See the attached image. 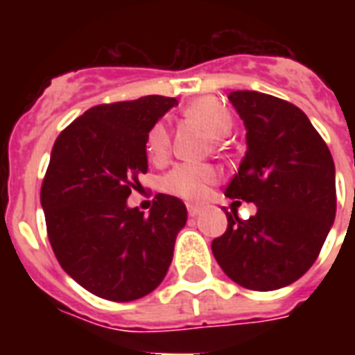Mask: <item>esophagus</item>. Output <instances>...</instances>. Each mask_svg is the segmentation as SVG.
Instances as JSON below:
<instances>
[{
  "instance_id": "34e87169",
  "label": "esophagus",
  "mask_w": 355,
  "mask_h": 355,
  "mask_svg": "<svg viewBox=\"0 0 355 355\" xmlns=\"http://www.w3.org/2000/svg\"><path fill=\"white\" fill-rule=\"evenodd\" d=\"M188 214H189V217H197L200 214V208L199 206L188 205Z\"/></svg>"
}]
</instances>
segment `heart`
Masks as SVG:
<instances>
[{
    "label": "heart",
    "instance_id": "obj_1",
    "mask_svg": "<svg viewBox=\"0 0 355 355\" xmlns=\"http://www.w3.org/2000/svg\"><path fill=\"white\" fill-rule=\"evenodd\" d=\"M188 118L199 121L211 138H223L234 125L232 114L219 99L211 96L197 97L184 108ZM145 150L150 162L160 164L169 153V132L164 123H155L145 138ZM217 171L206 164H178L162 178V189L169 195L180 197L188 202H200L208 197V191L216 184Z\"/></svg>",
    "mask_w": 355,
    "mask_h": 355
}]
</instances>
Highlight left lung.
Segmentation results:
<instances>
[{"label": "left lung", "instance_id": "left-lung-1", "mask_svg": "<svg viewBox=\"0 0 355 355\" xmlns=\"http://www.w3.org/2000/svg\"><path fill=\"white\" fill-rule=\"evenodd\" d=\"M228 99L247 128V153L225 195L254 202L258 211L243 221L232 205L211 252L236 284L275 291L306 275L324 245L336 219V166L293 103L250 90Z\"/></svg>", "mask_w": 355, "mask_h": 355}]
</instances>
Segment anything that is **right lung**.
Wrapping results in <instances>:
<instances>
[{
    "label": "right lung",
    "instance_id": "1",
    "mask_svg": "<svg viewBox=\"0 0 355 355\" xmlns=\"http://www.w3.org/2000/svg\"><path fill=\"white\" fill-rule=\"evenodd\" d=\"M175 105V97L164 96L97 105L53 145L40 189L53 252L79 286L112 302H130L160 286L188 219L173 195H156L149 216L127 206L147 173V132Z\"/></svg>",
    "mask_w": 355,
    "mask_h": 355
}]
</instances>
